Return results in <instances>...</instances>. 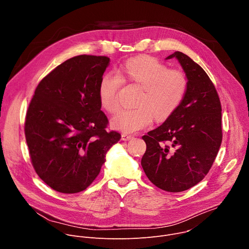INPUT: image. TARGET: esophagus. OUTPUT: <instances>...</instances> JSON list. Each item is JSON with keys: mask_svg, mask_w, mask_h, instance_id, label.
I'll return each mask as SVG.
<instances>
[{"mask_svg": "<svg viewBox=\"0 0 249 249\" xmlns=\"http://www.w3.org/2000/svg\"><path fill=\"white\" fill-rule=\"evenodd\" d=\"M133 138V136H131V135H128V134H122V136H121V139H122V141H129V140H131Z\"/></svg>", "mask_w": 249, "mask_h": 249, "instance_id": "esophagus-1", "label": "esophagus"}]
</instances>
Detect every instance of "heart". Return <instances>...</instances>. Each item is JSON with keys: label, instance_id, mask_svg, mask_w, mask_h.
Returning a JSON list of instances; mask_svg holds the SVG:
<instances>
[{"label": "heart", "instance_id": "b5f03b06", "mask_svg": "<svg viewBox=\"0 0 249 249\" xmlns=\"http://www.w3.org/2000/svg\"><path fill=\"white\" fill-rule=\"evenodd\" d=\"M122 80L143 88L138 108H123L111 119L112 128L135 133L151 126L154 118H168L181 104L188 82L184 73L169 69L152 57H138L126 61L117 74L106 73L98 86V98L102 107L110 113L119 108L118 93Z\"/></svg>", "mask_w": 249, "mask_h": 249}]
</instances>
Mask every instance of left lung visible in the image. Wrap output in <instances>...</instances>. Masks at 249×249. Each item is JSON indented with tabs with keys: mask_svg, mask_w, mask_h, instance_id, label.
Returning <instances> with one entry per match:
<instances>
[{
	"mask_svg": "<svg viewBox=\"0 0 249 249\" xmlns=\"http://www.w3.org/2000/svg\"><path fill=\"white\" fill-rule=\"evenodd\" d=\"M188 88L181 104L160 127L143 136L141 164L150 181L167 192H181L209 172L222 144V106L214 84L190 57L176 51Z\"/></svg>",
	"mask_w": 249,
	"mask_h": 249,
	"instance_id": "obj_1",
	"label": "left lung"
}]
</instances>
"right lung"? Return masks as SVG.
<instances>
[{"instance_id":"obj_1","label":"right lung","mask_w":249,"mask_h":249,"mask_svg":"<svg viewBox=\"0 0 249 249\" xmlns=\"http://www.w3.org/2000/svg\"><path fill=\"white\" fill-rule=\"evenodd\" d=\"M110 59L80 55L50 72L29 103L24 133L31 163L52 189L73 194L87 189L121 135L105 130L98 86Z\"/></svg>"}]
</instances>
